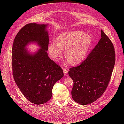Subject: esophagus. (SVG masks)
<instances>
[{"label":"esophagus","instance_id":"obj_1","mask_svg":"<svg viewBox=\"0 0 124 124\" xmlns=\"http://www.w3.org/2000/svg\"><path fill=\"white\" fill-rule=\"evenodd\" d=\"M62 69H63V73H64L65 74H66L67 73H68V69H67L66 68H63Z\"/></svg>","mask_w":124,"mask_h":124}]
</instances>
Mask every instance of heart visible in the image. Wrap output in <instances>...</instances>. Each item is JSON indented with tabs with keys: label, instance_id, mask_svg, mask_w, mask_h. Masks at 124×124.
Instances as JSON below:
<instances>
[{
	"label": "heart",
	"instance_id": "obj_1",
	"mask_svg": "<svg viewBox=\"0 0 124 124\" xmlns=\"http://www.w3.org/2000/svg\"><path fill=\"white\" fill-rule=\"evenodd\" d=\"M92 43L90 35L79 31L63 32L59 34L56 42L52 41L48 46L51 58L58 61L65 49V55L72 65L82 62L86 57Z\"/></svg>",
	"mask_w": 124,
	"mask_h": 124
}]
</instances>
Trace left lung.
I'll return each instance as SVG.
<instances>
[{"label":"left lung","instance_id":"1","mask_svg":"<svg viewBox=\"0 0 124 124\" xmlns=\"http://www.w3.org/2000/svg\"><path fill=\"white\" fill-rule=\"evenodd\" d=\"M101 38L81 64L69 69L73 81V99L81 104L94 102L102 96L110 81L115 62L113 44L101 30Z\"/></svg>","mask_w":124,"mask_h":124}]
</instances>
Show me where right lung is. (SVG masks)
<instances>
[{
	"mask_svg": "<svg viewBox=\"0 0 124 124\" xmlns=\"http://www.w3.org/2000/svg\"><path fill=\"white\" fill-rule=\"evenodd\" d=\"M47 25L30 23L15 37L12 49V68L15 82L25 98L36 104L46 102L52 97L54 84L63 76L59 66L48 56ZM41 47L31 54L25 46L30 42Z\"/></svg>",
	"mask_w": 124,
	"mask_h": 124,
	"instance_id": "add662e5",
	"label": "right lung"
}]
</instances>
